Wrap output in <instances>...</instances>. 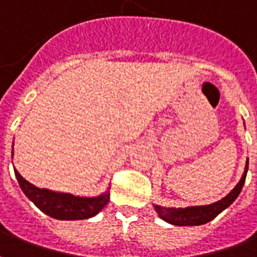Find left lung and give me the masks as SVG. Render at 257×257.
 <instances>
[{
	"mask_svg": "<svg viewBox=\"0 0 257 257\" xmlns=\"http://www.w3.org/2000/svg\"><path fill=\"white\" fill-rule=\"evenodd\" d=\"M247 164H249V161L246 160V166H245V171L242 174L241 181L236 184V186L227 196L222 197L218 202L206 204V206H191V207H185V209L182 207H178V209L163 207L159 204H154V209L159 213L160 218H163L164 221L170 222L172 225H179V227L186 225L188 227V225H202V224L211 221L213 218H216L221 213L222 210L227 209L241 193L242 186L245 184V178H246Z\"/></svg>",
	"mask_w": 257,
	"mask_h": 257,
	"instance_id": "8db88e82",
	"label": "left lung"
}]
</instances>
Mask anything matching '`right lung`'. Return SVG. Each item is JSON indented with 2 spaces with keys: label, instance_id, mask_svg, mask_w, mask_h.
<instances>
[{
  "label": "right lung",
  "instance_id": "add662e5",
  "mask_svg": "<svg viewBox=\"0 0 257 257\" xmlns=\"http://www.w3.org/2000/svg\"><path fill=\"white\" fill-rule=\"evenodd\" d=\"M14 156V152H12ZM15 170V168H14ZM18 182L22 188L23 193L46 213L47 216L57 220H85L96 216L101 211L105 204L110 200V192H104L103 195L96 197H80L73 196L71 193H61V192L40 189L15 170Z\"/></svg>",
  "mask_w": 257,
  "mask_h": 257
}]
</instances>
